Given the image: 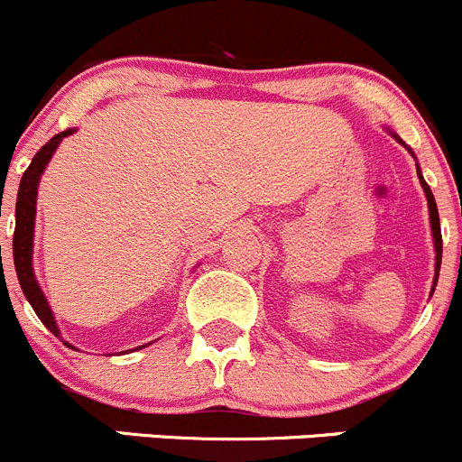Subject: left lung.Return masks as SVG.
Returning <instances> with one entry per match:
<instances>
[{"label": "left lung", "instance_id": "1", "mask_svg": "<svg viewBox=\"0 0 462 462\" xmlns=\"http://www.w3.org/2000/svg\"><path fill=\"white\" fill-rule=\"evenodd\" d=\"M395 136V134H393ZM397 139V136H395ZM400 141V139H397ZM415 168H418V163H415ZM418 177H420V184H422L424 189V195H427V204H429V220H431V233H433V249H436V276H433V285H431V294L433 290H436V282H438V273H440V260H442V236H440V217H438V207H436V199H433V193L431 189H429V184L424 181L422 172H420L418 168Z\"/></svg>", "mask_w": 462, "mask_h": 462}]
</instances>
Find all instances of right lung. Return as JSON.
Returning <instances> with one entry per match:
<instances>
[{"mask_svg": "<svg viewBox=\"0 0 462 462\" xmlns=\"http://www.w3.org/2000/svg\"><path fill=\"white\" fill-rule=\"evenodd\" d=\"M74 132L76 130H71V127L69 130L60 132V134L53 136L49 143H44L42 148L35 152L31 166L26 168V172L22 175L20 190H17L15 233H13V260H15V272H17V281H20L22 291H24L26 300H29L31 308L35 310V314H38L40 321H42L44 326H47L56 337H60V328H58L51 308H49L47 296H44V291L40 290L38 281H35V273H33L35 199H38V184H40V177H42L44 168H47V163L51 162L53 152H56V148L60 145V141L65 139V136L74 134ZM69 348H74V346H69ZM141 348H143V346H141Z\"/></svg>", "mask_w": 462, "mask_h": 462, "instance_id": "add662e5", "label": "right lung"}]
</instances>
